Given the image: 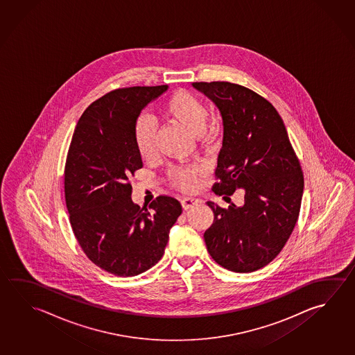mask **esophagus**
<instances>
[{"instance_id":"obj_1","label":"esophagus","mask_w":355,"mask_h":355,"mask_svg":"<svg viewBox=\"0 0 355 355\" xmlns=\"http://www.w3.org/2000/svg\"><path fill=\"white\" fill-rule=\"evenodd\" d=\"M198 204V200L196 199H193V198H182L181 199V207L184 210H187V209H190V207H193V205H196Z\"/></svg>"}]
</instances>
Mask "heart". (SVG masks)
<instances>
[{
    "mask_svg": "<svg viewBox=\"0 0 355 355\" xmlns=\"http://www.w3.org/2000/svg\"><path fill=\"white\" fill-rule=\"evenodd\" d=\"M162 115L168 123H176L189 130L204 146H210L215 140L216 126L207 119V109L201 98L185 90H178L168 95L160 106ZM134 141L142 160L150 162L156 155L155 126L148 120L136 123ZM204 168L200 165L178 166L168 171V180L173 187L182 191H193L199 187Z\"/></svg>",
    "mask_w": 355,
    "mask_h": 355,
    "instance_id": "heart-1",
    "label": "heart"
}]
</instances>
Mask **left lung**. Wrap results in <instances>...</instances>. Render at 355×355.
I'll return each instance as SVG.
<instances>
[{
	"instance_id": "left-lung-1",
	"label": "left lung",
	"mask_w": 355,
	"mask_h": 355,
	"mask_svg": "<svg viewBox=\"0 0 355 355\" xmlns=\"http://www.w3.org/2000/svg\"><path fill=\"white\" fill-rule=\"evenodd\" d=\"M223 117L224 137L213 187L216 195L244 189V205L207 204L213 225L204 234L211 258L235 272L258 270L277 258L294 230L304 176L283 119L266 98L241 85L193 83Z\"/></svg>"
}]
</instances>
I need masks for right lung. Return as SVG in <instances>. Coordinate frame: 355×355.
I'll return each mask as SVG.
<instances>
[{"instance_id":"right-lung-1","label":"right lung","mask_w":355,"mask_h":355,"mask_svg":"<svg viewBox=\"0 0 355 355\" xmlns=\"http://www.w3.org/2000/svg\"><path fill=\"white\" fill-rule=\"evenodd\" d=\"M168 90L135 86L111 91L80 117L64 165V199L72 232L87 258L117 277H135L164 255L182 213L166 195L148 209L131 200L129 178L142 168L134 141L141 110Z\"/></svg>"}]
</instances>
